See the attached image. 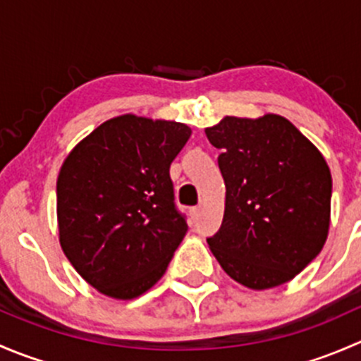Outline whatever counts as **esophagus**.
I'll use <instances>...</instances> for the list:
<instances>
[{"label": "esophagus", "instance_id": "1", "mask_svg": "<svg viewBox=\"0 0 361 361\" xmlns=\"http://www.w3.org/2000/svg\"><path fill=\"white\" fill-rule=\"evenodd\" d=\"M190 216H192V220H197V218L201 216V206L192 207V209H190Z\"/></svg>", "mask_w": 361, "mask_h": 361}]
</instances>
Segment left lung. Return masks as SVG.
Wrapping results in <instances>:
<instances>
[{
	"mask_svg": "<svg viewBox=\"0 0 361 361\" xmlns=\"http://www.w3.org/2000/svg\"><path fill=\"white\" fill-rule=\"evenodd\" d=\"M206 136L225 181L221 227L207 239L225 272L250 290L292 281L325 246L332 174L322 152L276 113L224 116Z\"/></svg>",
	"mask_w": 361,
	"mask_h": 361,
	"instance_id": "1",
	"label": "left lung"
}]
</instances>
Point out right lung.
I'll list each match as a JSON object with an SVG mask.
<instances>
[{"label": "right lung", "instance_id": "1", "mask_svg": "<svg viewBox=\"0 0 361 361\" xmlns=\"http://www.w3.org/2000/svg\"><path fill=\"white\" fill-rule=\"evenodd\" d=\"M187 123L113 116L66 155L57 176L64 255L90 286L115 300L147 293L166 272L187 224L174 207L169 166Z\"/></svg>", "mask_w": 361, "mask_h": 361}]
</instances>
